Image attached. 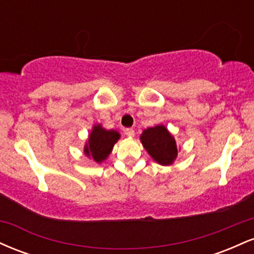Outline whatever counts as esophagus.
<instances>
[{"label":"esophagus","mask_w":254,"mask_h":254,"mask_svg":"<svg viewBox=\"0 0 254 254\" xmlns=\"http://www.w3.org/2000/svg\"><path fill=\"white\" fill-rule=\"evenodd\" d=\"M124 133H125V135H127V137H133V136H135V130L130 129V127H129V129H125V130H124Z\"/></svg>","instance_id":"34e87169"}]
</instances>
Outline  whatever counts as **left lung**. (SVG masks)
Segmentation results:
<instances>
[{
	"mask_svg": "<svg viewBox=\"0 0 254 254\" xmlns=\"http://www.w3.org/2000/svg\"><path fill=\"white\" fill-rule=\"evenodd\" d=\"M141 142L148 154L157 164L168 166L174 162L178 155V148L174 137L164 125H156L143 130Z\"/></svg>",
	"mask_w": 254,
	"mask_h": 254,
	"instance_id": "left-lung-1",
	"label": "left lung"
}]
</instances>
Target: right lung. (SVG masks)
<instances>
[{"label":"right lung","mask_w":254,"mask_h":254,"mask_svg":"<svg viewBox=\"0 0 254 254\" xmlns=\"http://www.w3.org/2000/svg\"><path fill=\"white\" fill-rule=\"evenodd\" d=\"M121 138L118 131L106 130L101 124H95L90 131L88 141L84 145V154L97 164H101L110 155L113 145Z\"/></svg>","instance_id":"right-lung-1"}]
</instances>
